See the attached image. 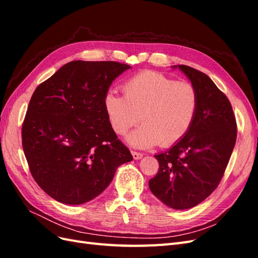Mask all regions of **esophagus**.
Instances as JSON below:
<instances>
[{"label":"esophagus","instance_id":"34e87169","mask_svg":"<svg viewBox=\"0 0 258 258\" xmlns=\"http://www.w3.org/2000/svg\"><path fill=\"white\" fill-rule=\"evenodd\" d=\"M131 154H132V157H134V159H136V160H138V159H141V158L143 157V154H141V153H138V152H135V151H132V152H131Z\"/></svg>","mask_w":258,"mask_h":258}]
</instances>
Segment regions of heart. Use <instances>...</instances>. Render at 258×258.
<instances>
[{
  "label": "heart",
  "instance_id": "obj_1",
  "mask_svg": "<svg viewBox=\"0 0 258 258\" xmlns=\"http://www.w3.org/2000/svg\"><path fill=\"white\" fill-rule=\"evenodd\" d=\"M123 95L111 90L104 98V107L113 130L123 136L143 123L127 137L134 147L170 146L188 132L198 107V95L188 82H174L154 71L132 76L123 84Z\"/></svg>",
  "mask_w": 258,
  "mask_h": 258
}]
</instances>
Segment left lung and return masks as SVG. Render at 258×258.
<instances>
[{"label": "left lung", "instance_id": "1", "mask_svg": "<svg viewBox=\"0 0 258 258\" xmlns=\"http://www.w3.org/2000/svg\"><path fill=\"white\" fill-rule=\"evenodd\" d=\"M188 77L198 107L188 132L168 151L155 155L158 173L151 191L174 210L200 204L220 184L237 140V123L229 100L208 75L187 66H173Z\"/></svg>", "mask_w": 258, "mask_h": 258}]
</instances>
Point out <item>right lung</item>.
<instances>
[{
	"mask_svg": "<svg viewBox=\"0 0 258 258\" xmlns=\"http://www.w3.org/2000/svg\"><path fill=\"white\" fill-rule=\"evenodd\" d=\"M128 64L71 61L42 83L22 124V147L35 182L64 205H83L110 185L132 155L104 107L108 88Z\"/></svg>",
	"mask_w": 258,
	"mask_h": 258,
	"instance_id": "obj_1",
	"label": "right lung"
}]
</instances>
